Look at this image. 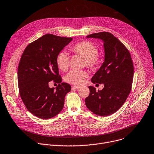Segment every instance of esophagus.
<instances>
[{"label":"esophagus","instance_id":"34e87169","mask_svg":"<svg viewBox=\"0 0 154 154\" xmlns=\"http://www.w3.org/2000/svg\"><path fill=\"white\" fill-rule=\"evenodd\" d=\"M79 86H72V89H73V90H77V89H79Z\"/></svg>","mask_w":154,"mask_h":154}]
</instances>
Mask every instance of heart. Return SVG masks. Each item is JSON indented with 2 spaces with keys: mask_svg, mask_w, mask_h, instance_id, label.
<instances>
[{
  "mask_svg": "<svg viewBox=\"0 0 154 154\" xmlns=\"http://www.w3.org/2000/svg\"><path fill=\"white\" fill-rule=\"evenodd\" d=\"M69 51L73 54L79 55L85 58L84 65L88 68L96 69L100 65L101 60L98 54V49L92 42L88 41H83L75 44L69 47ZM58 68L62 72H66L70 63V58L65 52H60L55 59ZM88 76L86 71L72 70L65 76L66 82L75 85H81Z\"/></svg>",
  "mask_w": 154,
  "mask_h": 154,
  "instance_id": "1",
  "label": "heart"
}]
</instances>
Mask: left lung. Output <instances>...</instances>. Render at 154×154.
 I'll list each match as a JSON object with an SVG mask.
<instances>
[{"label": "left lung", "instance_id": "1", "mask_svg": "<svg viewBox=\"0 0 154 154\" xmlns=\"http://www.w3.org/2000/svg\"><path fill=\"white\" fill-rule=\"evenodd\" d=\"M87 38H99L103 41L105 61L93 76V83L104 84L96 91L89 86L90 93L85 99L87 108L100 116H108L116 112L125 102L131 92L134 75L132 58L125 45L109 32L88 35Z\"/></svg>", "mask_w": 154, "mask_h": 154}]
</instances>
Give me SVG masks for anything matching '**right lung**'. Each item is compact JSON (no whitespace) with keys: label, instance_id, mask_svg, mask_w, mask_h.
I'll return each instance as SVG.
<instances>
[{"label":"right lung","instance_id":"obj_1","mask_svg":"<svg viewBox=\"0 0 154 154\" xmlns=\"http://www.w3.org/2000/svg\"><path fill=\"white\" fill-rule=\"evenodd\" d=\"M72 39L46 34L29 44L22 54L18 68L19 92L25 107L34 116L49 119L63 108L71 86L61 82L55 59ZM51 80L59 84L55 90L48 86Z\"/></svg>","mask_w":154,"mask_h":154}]
</instances>
